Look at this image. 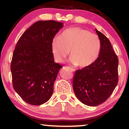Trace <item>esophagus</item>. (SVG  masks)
<instances>
[{"mask_svg":"<svg viewBox=\"0 0 129 129\" xmlns=\"http://www.w3.org/2000/svg\"><path fill=\"white\" fill-rule=\"evenodd\" d=\"M68 68L69 69L70 71L71 72H74V69L73 68H70V67H68Z\"/></svg>","mask_w":129,"mask_h":129,"instance_id":"esophagus-1","label":"esophagus"}]
</instances>
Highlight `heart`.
Listing matches in <instances>:
<instances>
[{"label": "heart", "instance_id": "obj_1", "mask_svg": "<svg viewBox=\"0 0 129 129\" xmlns=\"http://www.w3.org/2000/svg\"><path fill=\"white\" fill-rule=\"evenodd\" d=\"M52 52L54 59L61 63L69 54L70 63L83 68L90 66L98 58L100 50V42L97 35L80 27L66 29L60 37L52 40Z\"/></svg>", "mask_w": 129, "mask_h": 129}]
</instances>
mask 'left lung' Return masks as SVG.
Here are the masks:
<instances>
[{
  "instance_id": "left-lung-1",
  "label": "left lung",
  "mask_w": 129,
  "mask_h": 129,
  "mask_svg": "<svg viewBox=\"0 0 129 129\" xmlns=\"http://www.w3.org/2000/svg\"><path fill=\"white\" fill-rule=\"evenodd\" d=\"M96 31L100 42V50L95 61L75 72L73 80L76 96L84 105L96 106L108 99L118 83L119 60L110 40Z\"/></svg>"
}]
</instances>
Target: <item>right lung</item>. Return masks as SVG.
<instances>
[{
  "mask_svg": "<svg viewBox=\"0 0 129 129\" xmlns=\"http://www.w3.org/2000/svg\"><path fill=\"white\" fill-rule=\"evenodd\" d=\"M63 23L38 21L27 29L17 42L10 70L15 90L24 102L41 105L50 99L54 82L62 66L54 61L52 42Z\"/></svg>",
  "mask_w": 129,
  "mask_h": 129,
  "instance_id": "obj_1",
  "label": "right lung"
}]
</instances>
